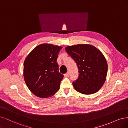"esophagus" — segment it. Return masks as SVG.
Instances as JSON below:
<instances>
[{
	"label": "esophagus",
	"instance_id": "34e87169",
	"mask_svg": "<svg viewBox=\"0 0 128 128\" xmlns=\"http://www.w3.org/2000/svg\"><path fill=\"white\" fill-rule=\"evenodd\" d=\"M69 76V72H68L64 74V76L65 77H68Z\"/></svg>",
	"mask_w": 128,
	"mask_h": 128
}]
</instances>
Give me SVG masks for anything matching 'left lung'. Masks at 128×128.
I'll list each match as a JSON object with an SVG mask.
<instances>
[{
	"mask_svg": "<svg viewBox=\"0 0 128 128\" xmlns=\"http://www.w3.org/2000/svg\"><path fill=\"white\" fill-rule=\"evenodd\" d=\"M65 50L79 70L78 78L73 82L75 90L87 95L97 92L104 83L108 72L107 62L102 52L86 44L68 46Z\"/></svg>",
	"mask_w": 128,
	"mask_h": 128,
	"instance_id": "left-lung-1",
	"label": "left lung"
}]
</instances>
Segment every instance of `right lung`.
Masks as SVG:
<instances>
[{"label": "right lung", "mask_w": 128, "mask_h": 128, "mask_svg": "<svg viewBox=\"0 0 128 128\" xmlns=\"http://www.w3.org/2000/svg\"><path fill=\"white\" fill-rule=\"evenodd\" d=\"M62 48L42 44L27 56L24 63V78L28 88L35 96L47 98L59 90L64 76L58 72L56 60Z\"/></svg>", "instance_id": "obj_1"}]
</instances>
